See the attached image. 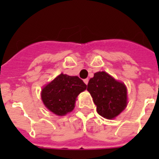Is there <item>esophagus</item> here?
<instances>
[{
  "instance_id": "esophagus-1",
  "label": "esophagus",
  "mask_w": 159,
  "mask_h": 159,
  "mask_svg": "<svg viewBox=\"0 0 159 159\" xmlns=\"http://www.w3.org/2000/svg\"><path fill=\"white\" fill-rule=\"evenodd\" d=\"M83 81H84L85 84H86V85L88 84V82H89V80H88V78H87V79H84V80H83Z\"/></svg>"
}]
</instances>
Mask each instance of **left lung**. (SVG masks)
<instances>
[{"label":"left lung","mask_w":159,"mask_h":159,"mask_svg":"<svg viewBox=\"0 0 159 159\" xmlns=\"http://www.w3.org/2000/svg\"><path fill=\"white\" fill-rule=\"evenodd\" d=\"M87 91L93 98L100 116L108 120L116 118L127 106V89L106 72L94 74L87 84Z\"/></svg>","instance_id":"left-lung-1"}]
</instances>
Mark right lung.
Here are the masks:
<instances>
[{"label":"right lung","mask_w":159,"mask_h":159,"mask_svg":"<svg viewBox=\"0 0 159 159\" xmlns=\"http://www.w3.org/2000/svg\"><path fill=\"white\" fill-rule=\"evenodd\" d=\"M87 89V85L77 76L61 73L41 92L44 106L57 116H65L74 109L77 96Z\"/></svg>","instance_id":"add662e5"}]
</instances>
